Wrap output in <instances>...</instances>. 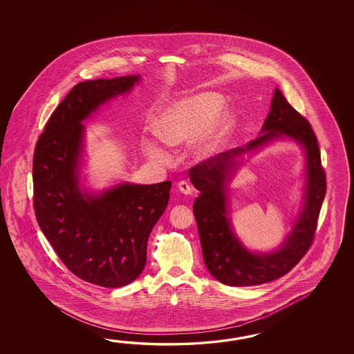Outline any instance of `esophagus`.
<instances>
[{"mask_svg":"<svg viewBox=\"0 0 354 354\" xmlns=\"http://www.w3.org/2000/svg\"><path fill=\"white\" fill-rule=\"evenodd\" d=\"M177 187H178V189H180L183 195H191V194H192V187L189 186V183L186 182V180H180V182H178Z\"/></svg>","mask_w":354,"mask_h":354,"instance_id":"esophagus-1","label":"esophagus"}]
</instances>
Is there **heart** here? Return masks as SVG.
I'll return each instance as SVG.
<instances>
[{"instance_id":"obj_1","label":"heart","mask_w":354,"mask_h":354,"mask_svg":"<svg viewBox=\"0 0 354 354\" xmlns=\"http://www.w3.org/2000/svg\"><path fill=\"white\" fill-rule=\"evenodd\" d=\"M225 100L215 92H203L168 106L154 124L159 139L171 147L198 138L196 154L206 157L216 151L232 134L235 116L223 110ZM145 151L151 159L165 163L168 156L156 144L147 142Z\"/></svg>"}]
</instances>
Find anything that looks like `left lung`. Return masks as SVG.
Instances as JSON below:
<instances>
[{
	"mask_svg": "<svg viewBox=\"0 0 354 354\" xmlns=\"http://www.w3.org/2000/svg\"><path fill=\"white\" fill-rule=\"evenodd\" d=\"M261 133L262 136L245 147L200 162L188 171L192 185L200 191L194 203V214L203 261L211 274L227 286L262 285L291 271L313 244L326 192L315 133L308 121L287 102L279 88L274 90L271 111ZM285 136L302 145L306 151V203L293 232L277 251L253 254L236 238L227 218V183L237 166L235 156Z\"/></svg>",
	"mask_w": 354,
	"mask_h": 354,
	"instance_id": "1",
	"label": "left lung"
}]
</instances>
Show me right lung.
Returning a JSON list of instances; mask_svg holds the SVG:
<instances>
[{
	"mask_svg": "<svg viewBox=\"0 0 354 354\" xmlns=\"http://www.w3.org/2000/svg\"><path fill=\"white\" fill-rule=\"evenodd\" d=\"M139 75L75 84L39 136L32 159L34 210L60 261L78 279L102 287L129 285L143 272L151 229L169 200V180L120 183L100 195L80 187L82 121L127 93Z\"/></svg>",
	"mask_w": 354,
	"mask_h": 354,
	"instance_id": "obj_1",
	"label": "right lung"
}]
</instances>
